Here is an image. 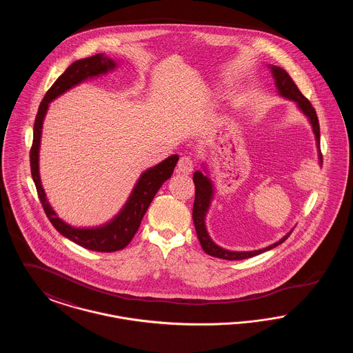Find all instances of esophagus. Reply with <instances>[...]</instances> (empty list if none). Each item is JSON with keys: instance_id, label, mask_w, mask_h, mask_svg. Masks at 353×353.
<instances>
[{"instance_id": "1", "label": "esophagus", "mask_w": 353, "mask_h": 353, "mask_svg": "<svg viewBox=\"0 0 353 353\" xmlns=\"http://www.w3.org/2000/svg\"><path fill=\"white\" fill-rule=\"evenodd\" d=\"M192 170H193V160L190 159V156H181L177 163V172L189 174Z\"/></svg>"}]
</instances>
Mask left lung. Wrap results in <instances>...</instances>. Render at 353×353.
<instances>
[{
  "label": "left lung",
  "instance_id": "1",
  "mask_svg": "<svg viewBox=\"0 0 353 353\" xmlns=\"http://www.w3.org/2000/svg\"><path fill=\"white\" fill-rule=\"evenodd\" d=\"M272 77L275 79V84L276 88L279 91V94L282 97H285L287 99L296 101L298 107L302 110L303 114L308 118L311 125H312V131L316 137V145L319 150V159L321 163V153H320V127L319 119L316 115L315 108L312 107V104L310 101L303 95L301 90L298 88V85L292 81V78L288 75V72L285 71V68H278V66H270ZM193 181H194V188H196V194H194V203H193V222H194V228H196V233L199 236V241L201 243L203 252L212 256L216 258H221V259H228V261H239V259H248L255 256L261 252H268L274 248H276L278 245L283 243L285 239L288 238V234L285 235L281 241L275 242L274 245H270L265 249L261 250H254V252H229L225 250L222 248L217 246L208 234L206 232V226H205V216L206 212L209 209V205L212 201L213 197V186L209 180V177L203 176L201 172H194L193 174Z\"/></svg>",
  "mask_w": 353,
  "mask_h": 353
}]
</instances>
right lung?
<instances>
[{"label": "right lung", "mask_w": 353, "mask_h": 353, "mask_svg": "<svg viewBox=\"0 0 353 353\" xmlns=\"http://www.w3.org/2000/svg\"><path fill=\"white\" fill-rule=\"evenodd\" d=\"M115 62L107 58L104 54H97L90 58L79 59L74 62L66 71L54 82V84L46 92L45 98L41 101L38 114L34 121L33 144L30 148V169L34 184L37 188V193L39 201L43 206V210L52 226L77 245L82 246L87 250L101 252H118L124 249L136 234L141 219L144 217L147 209L150 208L152 200L160 186L164 184L173 173V169L179 161V156L173 154L156 167L145 170L137 184L134 185V190L128 199L121 212L115 219L107 225L92 229H78L72 228L59 219L52 210L50 203L46 199L45 190L41 184L39 169H38V157H39V144H41V134L43 119L48 112L49 103L54 101L57 97L62 95L65 91L85 81L87 78L98 77L105 74L107 71L115 68Z\"/></svg>", "instance_id": "right-lung-1"}]
</instances>
